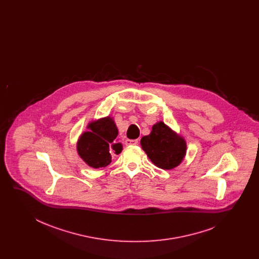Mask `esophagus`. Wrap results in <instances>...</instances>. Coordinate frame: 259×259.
I'll return each mask as SVG.
<instances>
[{"label":"esophagus","mask_w":259,"mask_h":259,"mask_svg":"<svg viewBox=\"0 0 259 259\" xmlns=\"http://www.w3.org/2000/svg\"><path fill=\"white\" fill-rule=\"evenodd\" d=\"M125 145L126 146H136L138 145V140H130V139H127L125 141Z\"/></svg>","instance_id":"obj_1"}]
</instances>
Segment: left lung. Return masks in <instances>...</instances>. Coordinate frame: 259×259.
Wrapping results in <instances>:
<instances>
[{
    "mask_svg": "<svg viewBox=\"0 0 259 259\" xmlns=\"http://www.w3.org/2000/svg\"><path fill=\"white\" fill-rule=\"evenodd\" d=\"M141 146L150 161L164 170L179 166L186 153L185 139L162 121L154 124L150 134L142 138Z\"/></svg>",
    "mask_w": 259,
    "mask_h": 259,
    "instance_id": "obj_1",
    "label": "left lung"
}]
</instances>
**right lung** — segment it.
I'll return each mask as SVG.
<instances>
[{
	"instance_id": "obj_1",
	"label": "right lung",
	"mask_w": 259,
	"mask_h": 259,
	"mask_svg": "<svg viewBox=\"0 0 259 259\" xmlns=\"http://www.w3.org/2000/svg\"><path fill=\"white\" fill-rule=\"evenodd\" d=\"M90 131L83 132L76 144V150L80 158L92 168H102L111 162L110 151L119 154L122 145L115 143L118 135L117 127L111 116L100 118L88 124Z\"/></svg>"
}]
</instances>
